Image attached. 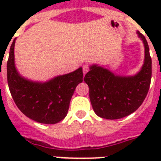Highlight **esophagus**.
Wrapping results in <instances>:
<instances>
[{
  "label": "esophagus",
  "instance_id": "34e87169",
  "mask_svg": "<svg viewBox=\"0 0 161 161\" xmlns=\"http://www.w3.org/2000/svg\"><path fill=\"white\" fill-rule=\"evenodd\" d=\"M88 71H89V66L88 64H83V74L85 75L86 73H88Z\"/></svg>",
  "mask_w": 161,
  "mask_h": 161
}]
</instances>
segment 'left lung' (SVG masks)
Segmentation results:
<instances>
[{
    "instance_id": "left-lung-1",
    "label": "left lung",
    "mask_w": 161,
    "mask_h": 161,
    "mask_svg": "<svg viewBox=\"0 0 161 161\" xmlns=\"http://www.w3.org/2000/svg\"><path fill=\"white\" fill-rule=\"evenodd\" d=\"M145 45V62L135 76L122 77L98 65L90 67L84 77L89 88V98L94 112L107 119L126 117L139 108L150 88L152 61L145 36L137 31Z\"/></svg>"
}]
</instances>
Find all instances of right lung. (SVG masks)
I'll return each mask as SVG.
<instances>
[{
	"label": "right lung",
	"mask_w": 161,
	"mask_h": 161,
	"mask_svg": "<svg viewBox=\"0 0 161 161\" xmlns=\"http://www.w3.org/2000/svg\"><path fill=\"white\" fill-rule=\"evenodd\" d=\"M15 41L7 61V83L14 102L26 117L41 124L53 125L66 117L71 98L83 82V68L58 76L46 83H36L21 77L14 61Z\"/></svg>",
	"instance_id": "right-lung-1"
}]
</instances>
